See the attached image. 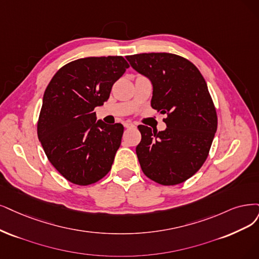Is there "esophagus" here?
Instances as JSON below:
<instances>
[{
    "label": "esophagus",
    "mask_w": 259,
    "mask_h": 259,
    "mask_svg": "<svg viewBox=\"0 0 259 259\" xmlns=\"http://www.w3.org/2000/svg\"><path fill=\"white\" fill-rule=\"evenodd\" d=\"M123 126H124V128H135L136 124L131 122V121H129V120H127V121L123 122Z\"/></svg>",
    "instance_id": "1"
}]
</instances>
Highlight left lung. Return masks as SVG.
Listing matches in <instances>:
<instances>
[{"label":"left lung","mask_w":259,"mask_h":259,"mask_svg":"<svg viewBox=\"0 0 259 259\" xmlns=\"http://www.w3.org/2000/svg\"><path fill=\"white\" fill-rule=\"evenodd\" d=\"M126 59L151 80V108L167 116L164 131L139 124L141 168L162 186H174L202 167L218 127L214 103L197 67L173 53H141Z\"/></svg>","instance_id":"8db88e82"}]
</instances>
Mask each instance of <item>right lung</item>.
Returning a JSON list of instances; mask_svg holds the SVG:
<instances>
[{
    "label": "right lung",
    "instance_id": "add662e5",
    "mask_svg": "<svg viewBox=\"0 0 259 259\" xmlns=\"http://www.w3.org/2000/svg\"><path fill=\"white\" fill-rule=\"evenodd\" d=\"M129 67L122 56L84 57L64 65L47 86L38 139L50 163L74 185L95 184L111 170L123 127L96 121L94 110Z\"/></svg>",
    "mask_w": 259,
    "mask_h": 259
}]
</instances>
